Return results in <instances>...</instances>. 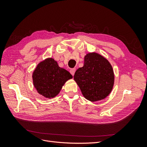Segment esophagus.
<instances>
[{"label": "esophagus", "instance_id": "esophagus-1", "mask_svg": "<svg viewBox=\"0 0 147 147\" xmlns=\"http://www.w3.org/2000/svg\"><path fill=\"white\" fill-rule=\"evenodd\" d=\"M75 70H76V69H75V68H73V69H71L70 70V74H72L73 76L74 75V74H75Z\"/></svg>", "mask_w": 147, "mask_h": 147}]
</instances>
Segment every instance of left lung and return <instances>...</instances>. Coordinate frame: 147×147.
<instances>
[{
    "instance_id": "obj_1",
    "label": "left lung",
    "mask_w": 147,
    "mask_h": 147,
    "mask_svg": "<svg viewBox=\"0 0 147 147\" xmlns=\"http://www.w3.org/2000/svg\"><path fill=\"white\" fill-rule=\"evenodd\" d=\"M74 78L83 96L88 100L96 102L110 94L115 76L107 59L98 53H90L84 56L83 67L77 70Z\"/></svg>"
}]
</instances>
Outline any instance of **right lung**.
Instances as JSON below:
<instances>
[{"label": "right lung", "instance_id": "right-lung-1", "mask_svg": "<svg viewBox=\"0 0 147 147\" xmlns=\"http://www.w3.org/2000/svg\"><path fill=\"white\" fill-rule=\"evenodd\" d=\"M72 77L67 70L59 67L51 57L40 62L32 74L35 88L40 94L48 99L58 94L65 83Z\"/></svg>", "mask_w": 147, "mask_h": 147}]
</instances>
